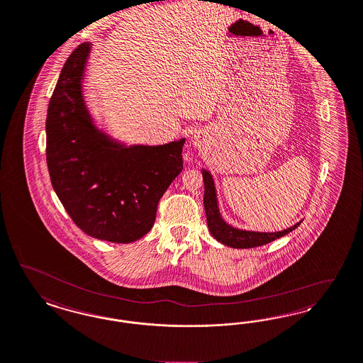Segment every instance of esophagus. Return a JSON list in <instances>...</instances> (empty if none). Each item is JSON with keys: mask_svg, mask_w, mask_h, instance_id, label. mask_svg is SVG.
Listing matches in <instances>:
<instances>
[{"mask_svg": "<svg viewBox=\"0 0 363 363\" xmlns=\"http://www.w3.org/2000/svg\"><path fill=\"white\" fill-rule=\"evenodd\" d=\"M191 145L194 147H197L199 150L205 149L208 146V137H206V134L202 133V131H196L193 134V137H191Z\"/></svg>", "mask_w": 363, "mask_h": 363, "instance_id": "1", "label": "esophagus"}]
</instances>
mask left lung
<instances>
[{"label":"left lung","instance_id":"left-lung-1","mask_svg":"<svg viewBox=\"0 0 363 363\" xmlns=\"http://www.w3.org/2000/svg\"><path fill=\"white\" fill-rule=\"evenodd\" d=\"M202 178H203V208L206 213V221H208V228L213 238L221 244L230 248H238V250H248V248H255V247H262L271 241H275L277 238H283L296 229L300 225V223H296L295 225L287 228L284 230L279 232H253V230H245V229H238L235 226L229 225L225 220L223 218L220 208H218V200H217V191L214 186V179L209 170L202 169Z\"/></svg>","mask_w":363,"mask_h":363}]
</instances>
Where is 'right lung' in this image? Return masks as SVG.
<instances>
[{
    "instance_id": "right-lung-1",
    "label": "right lung",
    "mask_w": 363,
    "mask_h": 363,
    "mask_svg": "<svg viewBox=\"0 0 363 363\" xmlns=\"http://www.w3.org/2000/svg\"><path fill=\"white\" fill-rule=\"evenodd\" d=\"M91 48L83 43L71 53L50 96L47 164L76 225L91 238L128 244L154 225L158 202L184 169L185 138L127 146L99 128L83 95Z\"/></svg>"
}]
</instances>
